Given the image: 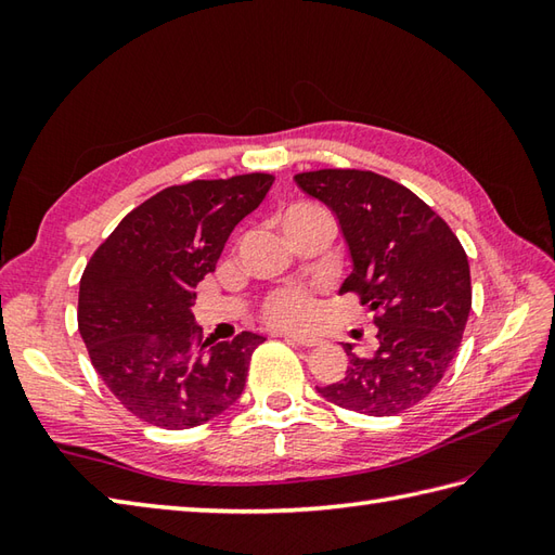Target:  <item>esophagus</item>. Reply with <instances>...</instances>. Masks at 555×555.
<instances>
[{"instance_id": "34e87169", "label": "esophagus", "mask_w": 555, "mask_h": 555, "mask_svg": "<svg viewBox=\"0 0 555 555\" xmlns=\"http://www.w3.org/2000/svg\"><path fill=\"white\" fill-rule=\"evenodd\" d=\"M286 340H291V344L305 346V348H314V346L322 344V338L312 336V334H286Z\"/></svg>"}]
</instances>
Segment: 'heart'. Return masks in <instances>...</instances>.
<instances>
[{
  "label": "heart",
  "mask_w": 555,
  "mask_h": 555,
  "mask_svg": "<svg viewBox=\"0 0 555 555\" xmlns=\"http://www.w3.org/2000/svg\"><path fill=\"white\" fill-rule=\"evenodd\" d=\"M324 209H320L312 203H296L284 209L281 215V227L308 217H322ZM317 314V300L310 291L288 286L269 293L267 300L262 302V320L271 326L293 328V326H308Z\"/></svg>",
  "instance_id": "b5f03b06"
}]
</instances>
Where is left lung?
Masks as SVG:
<instances>
[{
	"mask_svg": "<svg viewBox=\"0 0 555 555\" xmlns=\"http://www.w3.org/2000/svg\"><path fill=\"white\" fill-rule=\"evenodd\" d=\"M296 183L336 215L352 262L338 293H356L379 340L372 358L346 344V379L317 391L362 415H398L434 391L460 348L473 310L467 255L427 203L386 176L320 169Z\"/></svg>",
	"mask_w": 555,
	"mask_h": 555,
	"instance_id": "obj_1",
	"label": "left lung"
}]
</instances>
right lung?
<instances>
[{"label": "right lung", "instance_id": "right-lung-1", "mask_svg": "<svg viewBox=\"0 0 555 555\" xmlns=\"http://www.w3.org/2000/svg\"><path fill=\"white\" fill-rule=\"evenodd\" d=\"M274 176L243 173L164 188L121 219L80 276L78 332L92 367L138 420L191 429L229 410L264 336L203 338L195 286Z\"/></svg>", "mask_w": 555, "mask_h": 555}]
</instances>
